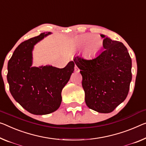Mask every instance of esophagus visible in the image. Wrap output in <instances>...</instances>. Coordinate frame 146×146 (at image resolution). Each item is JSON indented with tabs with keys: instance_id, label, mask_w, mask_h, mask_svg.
I'll return each instance as SVG.
<instances>
[{
	"instance_id": "34e87169",
	"label": "esophagus",
	"mask_w": 146,
	"mask_h": 146,
	"mask_svg": "<svg viewBox=\"0 0 146 146\" xmlns=\"http://www.w3.org/2000/svg\"><path fill=\"white\" fill-rule=\"evenodd\" d=\"M74 71L76 72H80V69L78 68V66L76 65H75V66H74Z\"/></svg>"
}]
</instances>
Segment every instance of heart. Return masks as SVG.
<instances>
[{"mask_svg": "<svg viewBox=\"0 0 146 146\" xmlns=\"http://www.w3.org/2000/svg\"><path fill=\"white\" fill-rule=\"evenodd\" d=\"M91 41L92 43L88 46V44ZM75 45L78 48H81L85 46L84 52L86 55L89 57H93L96 56L100 52L103 46V40L98 36H94L88 33L78 36L76 39ZM87 46H88V48H87Z\"/></svg>", "mask_w": 146, "mask_h": 146, "instance_id": "1", "label": "heart"}]
</instances>
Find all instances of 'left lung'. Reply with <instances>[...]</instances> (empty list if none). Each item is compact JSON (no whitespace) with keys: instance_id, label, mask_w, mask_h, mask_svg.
Here are the masks:
<instances>
[{"instance_id":"left-lung-1","label":"left lung","mask_w":146,"mask_h":146,"mask_svg":"<svg viewBox=\"0 0 146 146\" xmlns=\"http://www.w3.org/2000/svg\"><path fill=\"white\" fill-rule=\"evenodd\" d=\"M104 51L93 59L76 56L74 62L80 69L85 101L99 113H110L129 93L132 80V60L122 42L101 35Z\"/></svg>"}]
</instances>
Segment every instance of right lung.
Here are the masks:
<instances>
[{
  "label": "right lung",
  "mask_w": 146,
  "mask_h": 146,
  "mask_svg": "<svg viewBox=\"0 0 146 146\" xmlns=\"http://www.w3.org/2000/svg\"><path fill=\"white\" fill-rule=\"evenodd\" d=\"M50 32L25 40L15 49L8 63L7 80L13 98L35 115H45L59 108L62 89L74 70V62L63 68L47 65L32 66L34 46Z\"/></svg>",
  "instance_id": "right-lung-1"
}]
</instances>
